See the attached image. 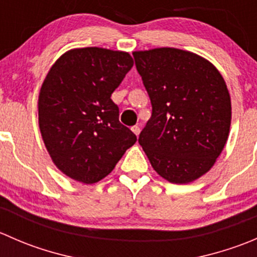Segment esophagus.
<instances>
[{
	"label": "esophagus",
	"instance_id": "obj_1",
	"mask_svg": "<svg viewBox=\"0 0 257 257\" xmlns=\"http://www.w3.org/2000/svg\"><path fill=\"white\" fill-rule=\"evenodd\" d=\"M132 132H133V133L138 137L139 133H141V128H139L138 125H134V126H132Z\"/></svg>",
	"mask_w": 257,
	"mask_h": 257
}]
</instances>
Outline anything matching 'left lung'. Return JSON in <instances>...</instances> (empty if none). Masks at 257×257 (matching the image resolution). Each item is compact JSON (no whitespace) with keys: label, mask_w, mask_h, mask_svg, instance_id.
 I'll return each mask as SVG.
<instances>
[{"label":"left lung","mask_w":257,"mask_h":257,"mask_svg":"<svg viewBox=\"0 0 257 257\" xmlns=\"http://www.w3.org/2000/svg\"><path fill=\"white\" fill-rule=\"evenodd\" d=\"M133 56L153 107L139 144L160 177L191 183L211 169L229 138L226 83L214 64L193 52L162 47Z\"/></svg>","instance_id":"obj_1"}]
</instances>
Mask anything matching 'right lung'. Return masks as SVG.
<instances>
[{
	"label": "right lung",
	"instance_id": "add662e5",
	"mask_svg": "<svg viewBox=\"0 0 257 257\" xmlns=\"http://www.w3.org/2000/svg\"><path fill=\"white\" fill-rule=\"evenodd\" d=\"M133 67L128 52L99 47L62 54L38 97V124L52 162L63 174L94 184L114 169L137 137L110 99Z\"/></svg>",
	"mask_w": 257,
	"mask_h": 257
}]
</instances>
